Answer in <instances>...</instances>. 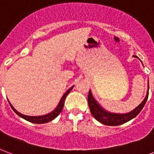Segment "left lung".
Here are the masks:
<instances>
[{
  "label": "left lung",
  "mask_w": 154,
  "mask_h": 154,
  "mask_svg": "<svg viewBox=\"0 0 154 154\" xmlns=\"http://www.w3.org/2000/svg\"><path fill=\"white\" fill-rule=\"evenodd\" d=\"M134 57H138L137 56ZM149 96V80H148V90L147 93L142 103H140L138 107H136L131 112L127 113H114V112H107L102 106L97 101V100L93 97L91 90H89L88 96V102L89 106L90 112L92 116L94 117L97 121L101 122L102 124L107 125V126H119V125L123 124L125 122L131 120L132 119L135 118L138 116L140 112L142 111L143 107L146 104Z\"/></svg>",
  "instance_id": "8db88e82"
}]
</instances>
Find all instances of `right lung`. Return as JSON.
I'll return each instance as SVG.
<instances>
[{"label": "right lung", "instance_id": "1", "mask_svg": "<svg viewBox=\"0 0 154 154\" xmlns=\"http://www.w3.org/2000/svg\"><path fill=\"white\" fill-rule=\"evenodd\" d=\"M73 88V86H72L69 89H68L65 92V94L62 96V99L60 100L59 103L57 104V107H55V109L52 111L50 113L47 114V115H43V116H25V115H23V114H21L20 112H19L18 111H16V109L14 108V107L11 104L9 101V104L12 107V109L15 112V113L17 114L21 118L24 119L25 120L28 121V122H33V123H37V124H42V123H46V122H48L50 121L53 120L54 119L57 117L58 115L60 114V112L62 111V108H63V106H64V103H65V100H66V97H67V95L69 93L72 88Z\"/></svg>", "mask_w": 154, "mask_h": 154}]
</instances>
